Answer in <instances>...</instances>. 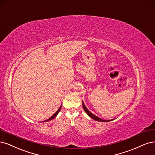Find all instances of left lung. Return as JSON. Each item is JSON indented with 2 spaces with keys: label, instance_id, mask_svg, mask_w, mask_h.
Instances as JSON below:
<instances>
[{
  "label": "left lung",
  "instance_id": "1",
  "mask_svg": "<svg viewBox=\"0 0 155 155\" xmlns=\"http://www.w3.org/2000/svg\"><path fill=\"white\" fill-rule=\"evenodd\" d=\"M83 109H84V110L85 111V112H86V113L87 114V115H88L90 117H91L92 119H93L94 120H97V121H99V122H109V121H111V120H113V119H111V120H103V119H102L99 118V117H98L97 116H96V115H94L92 113H91V112H90V111L87 109V108L86 107V106H85V105H84V104L83 102Z\"/></svg>",
  "mask_w": 155,
  "mask_h": 155
}]
</instances>
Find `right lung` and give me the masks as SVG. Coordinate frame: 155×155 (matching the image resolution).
Returning <instances> with one entry per match:
<instances>
[{
	"mask_svg": "<svg viewBox=\"0 0 155 155\" xmlns=\"http://www.w3.org/2000/svg\"><path fill=\"white\" fill-rule=\"evenodd\" d=\"M61 108V105L60 106V107L59 108V109H58V110L56 111V113H55L54 115H53L51 117H50L49 119H48L47 120H45V121H43L42 122H47V121H49V120H52V119H54L55 118V117L57 116V115L58 114V113H59V112H60V111Z\"/></svg>",
	"mask_w": 155,
	"mask_h": 155,
	"instance_id": "obj_1",
	"label": "right lung"
}]
</instances>
